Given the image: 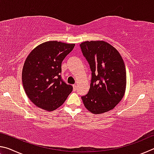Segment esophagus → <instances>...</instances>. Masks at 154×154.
I'll return each instance as SVG.
<instances>
[{
	"mask_svg": "<svg viewBox=\"0 0 154 154\" xmlns=\"http://www.w3.org/2000/svg\"><path fill=\"white\" fill-rule=\"evenodd\" d=\"M72 87H73L74 90H76L77 88V84H74V85H72Z\"/></svg>",
	"mask_w": 154,
	"mask_h": 154,
	"instance_id": "obj_1",
	"label": "esophagus"
}]
</instances>
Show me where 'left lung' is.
Returning a JSON list of instances; mask_svg holds the SVG:
<instances>
[{"mask_svg": "<svg viewBox=\"0 0 154 154\" xmlns=\"http://www.w3.org/2000/svg\"><path fill=\"white\" fill-rule=\"evenodd\" d=\"M91 70L89 92L82 96L88 111L100 114L113 109L124 95L126 71L120 54L105 41H85L80 44Z\"/></svg>", "mask_w": 154, "mask_h": 154, "instance_id": "left-lung-1", "label": "left lung"}]
</instances>
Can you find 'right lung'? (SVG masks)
Wrapping results in <instances>:
<instances>
[{
  "mask_svg": "<svg viewBox=\"0 0 154 154\" xmlns=\"http://www.w3.org/2000/svg\"><path fill=\"white\" fill-rule=\"evenodd\" d=\"M75 44L48 41L30 52L22 70V83L30 100L38 107L51 111L58 108L72 91L61 76L62 62Z\"/></svg>",
  "mask_w": 154,
  "mask_h": 154,
  "instance_id": "add662e5",
  "label": "right lung"
}]
</instances>
